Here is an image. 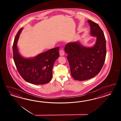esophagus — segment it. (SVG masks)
<instances>
[{"instance_id":"34e87169","label":"esophagus","mask_w":121,"mask_h":121,"mask_svg":"<svg viewBox=\"0 0 121 121\" xmlns=\"http://www.w3.org/2000/svg\"><path fill=\"white\" fill-rule=\"evenodd\" d=\"M59 53H60V55H61V56H63V55H64V52L62 50H61L60 51Z\"/></svg>"}]
</instances>
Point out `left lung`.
I'll list each match as a JSON object with an SVG mask.
<instances>
[{
  "label": "left lung",
  "mask_w": 121,
  "mask_h": 121,
  "mask_svg": "<svg viewBox=\"0 0 121 121\" xmlns=\"http://www.w3.org/2000/svg\"><path fill=\"white\" fill-rule=\"evenodd\" d=\"M92 36L96 37L94 46L86 48L79 42L66 44L64 50L68 55L71 76L78 81L91 79L99 73L106 56V41L104 33L99 25L91 20L87 21Z\"/></svg>",
  "instance_id": "obj_1"
}]
</instances>
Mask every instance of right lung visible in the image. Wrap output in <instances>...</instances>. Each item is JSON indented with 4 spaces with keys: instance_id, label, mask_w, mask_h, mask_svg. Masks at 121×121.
<instances>
[{
    "instance_id": "add662e5",
    "label": "right lung",
    "mask_w": 121,
    "mask_h": 121,
    "mask_svg": "<svg viewBox=\"0 0 121 121\" xmlns=\"http://www.w3.org/2000/svg\"><path fill=\"white\" fill-rule=\"evenodd\" d=\"M22 28L18 30L13 45V59L18 73L24 80L35 85L48 83L52 78V69L59 56V48L51 49L33 58H25L18 52L17 42Z\"/></svg>"
}]
</instances>
